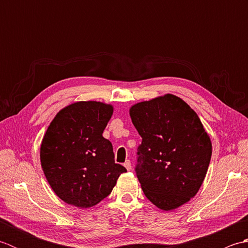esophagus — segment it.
Wrapping results in <instances>:
<instances>
[{
  "instance_id": "1",
  "label": "esophagus",
  "mask_w": 248,
  "mask_h": 248,
  "mask_svg": "<svg viewBox=\"0 0 248 248\" xmlns=\"http://www.w3.org/2000/svg\"><path fill=\"white\" fill-rule=\"evenodd\" d=\"M124 166L125 168H127L128 170H130L131 168H132V165H131V161H130V160H127V161H125V162L124 163Z\"/></svg>"
}]
</instances>
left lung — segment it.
<instances>
[{
	"label": "left lung",
	"instance_id": "left-lung-1",
	"mask_svg": "<svg viewBox=\"0 0 248 248\" xmlns=\"http://www.w3.org/2000/svg\"><path fill=\"white\" fill-rule=\"evenodd\" d=\"M130 116L141 136L135 172L145 196L170 211L202 186L212 145L198 115L173 94L133 105Z\"/></svg>",
	"mask_w": 248,
	"mask_h": 248
}]
</instances>
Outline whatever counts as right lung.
<instances>
[{"label": "right lung", "mask_w": 248, "mask_h": 248, "mask_svg": "<svg viewBox=\"0 0 248 248\" xmlns=\"http://www.w3.org/2000/svg\"><path fill=\"white\" fill-rule=\"evenodd\" d=\"M113 107L81 101L60 110L40 147L45 176L65 202L91 208L108 197L127 170L115 163L112 143L102 136Z\"/></svg>", "instance_id": "obj_1"}]
</instances>
